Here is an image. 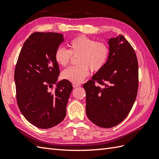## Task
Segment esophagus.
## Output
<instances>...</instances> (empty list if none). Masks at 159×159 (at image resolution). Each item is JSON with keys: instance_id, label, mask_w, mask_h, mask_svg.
Segmentation results:
<instances>
[{"instance_id": "1", "label": "esophagus", "mask_w": 159, "mask_h": 159, "mask_svg": "<svg viewBox=\"0 0 159 159\" xmlns=\"http://www.w3.org/2000/svg\"><path fill=\"white\" fill-rule=\"evenodd\" d=\"M72 85H73V87H74V88L80 87V86L81 85L80 84H75V83H73V84H72Z\"/></svg>"}]
</instances>
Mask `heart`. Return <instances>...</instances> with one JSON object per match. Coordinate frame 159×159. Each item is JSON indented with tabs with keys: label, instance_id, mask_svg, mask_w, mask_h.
<instances>
[{
	"label": "heart",
	"instance_id": "heart-1",
	"mask_svg": "<svg viewBox=\"0 0 159 159\" xmlns=\"http://www.w3.org/2000/svg\"><path fill=\"white\" fill-rule=\"evenodd\" d=\"M68 46V50L61 47L57 48L54 58L57 64L66 67L70 64L72 56L78 57V66L70 67L61 74L62 78L71 82L80 83L89 75L90 70L99 71L108 60L110 50L105 42H96L92 38L81 35L71 40Z\"/></svg>",
	"mask_w": 159,
	"mask_h": 159
}]
</instances>
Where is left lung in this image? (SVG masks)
<instances>
[{
    "label": "left lung",
    "mask_w": 159,
    "mask_h": 159,
    "mask_svg": "<svg viewBox=\"0 0 159 159\" xmlns=\"http://www.w3.org/2000/svg\"><path fill=\"white\" fill-rule=\"evenodd\" d=\"M108 43L106 64L83 85L87 116L103 128L113 127L127 117L139 87L138 61L132 46L121 34L110 38Z\"/></svg>",
    "instance_id": "8db88e82"
}]
</instances>
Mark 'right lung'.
<instances>
[{
    "instance_id": "1",
    "label": "right lung",
    "mask_w": 159,
    "mask_h": 159,
    "mask_svg": "<svg viewBox=\"0 0 159 159\" xmlns=\"http://www.w3.org/2000/svg\"><path fill=\"white\" fill-rule=\"evenodd\" d=\"M63 34L36 32L25 42L14 70L16 101L23 116L40 129L54 127L64 120L73 87L69 81L57 83L59 66L54 54ZM57 85L51 92L49 89Z\"/></svg>"
}]
</instances>
